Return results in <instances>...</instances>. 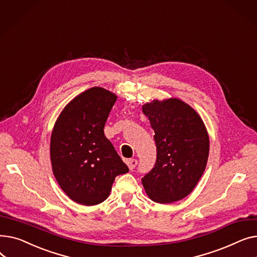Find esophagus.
I'll list each match as a JSON object with an SVG mask.
<instances>
[{"label": "esophagus", "mask_w": 257, "mask_h": 257, "mask_svg": "<svg viewBox=\"0 0 257 257\" xmlns=\"http://www.w3.org/2000/svg\"><path fill=\"white\" fill-rule=\"evenodd\" d=\"M126 164H127L128 168H129L130 170H133L134 168L137 167V165H138V160H137V159H128V160L126 161Z\"/></svg>", "instance_id": "obj_1"}]
</instances>
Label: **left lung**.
Here are the masks:
<instances>
[{
  "instance_id": "left-lung-1",
  "label": "left lung",
  "mask_w": 257,
  "mask_h": 257,
  "mask_svg": "<svg viewBox=\"0 0 257 257\" xmlns=\"http://www.w3.org/2000/svg\"><path fill=\"white\" fill-rule=\"evenodd\" d=\"M155 136L157 158L142 183L152 201L169 204L190 195L206 168L209 137L203 119L182 100H153L143 105Z\"/></svg>"
}]
</instances>
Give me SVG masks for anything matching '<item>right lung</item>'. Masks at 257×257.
I'll return each mask as SVG.
<instances>
[{
  "label": "right lung",
  "mask_w": 257,
  "mask_h": 257,
  "mask_svg": "<svg viewBox=\"0 0 257 257\" xmlns=\"http://www.w3.org/2000/svg\"><path fill=\"white\" fill-rule=\"evenodd\" d=\"M116 98L103 87H91L67 103L54 125L50 143L53 174L78 204L102 203L117 175L129 172L104 134Z\"/></svg>",
  "instance_id": "right-lung-1"
}]
</instances>
